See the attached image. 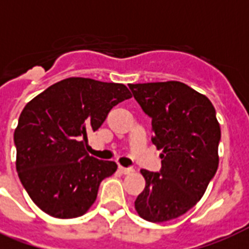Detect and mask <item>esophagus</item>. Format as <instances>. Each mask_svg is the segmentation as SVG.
Segmentation results:
<instances>
[{
  "label": "esophagus",
  "mask_w": 249,
  "mask_h": 249,
  "mask_svg": "<svg viewBox=\"0 0 249 249\" xmlns=\"http://www.w3.org/2000/svg\"><path fill=\"white\" fill-rule=\"evenodd\" d=\"M119 169H120L121 173H124V174H130L134 172L133 168H124V166H119Z\"/></svg>",
  "instance_id": "1"
}]
</instances>
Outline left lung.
<instances>
[{
  "instance_id": "left-lung-1",
  "label": "left lung",
  "mask_w": 249,
  "mask_h": 249,
  "mask_svg": "<svg viewBox=\"0 0 249 249\" xmlns=\"http://www.w3.org/2000/svg\"><path fill=\"white\" fill-rule=\"evenodd\" d=\"M152 121V143L161 150V169H142L144 190L134 201L150 222L185 214L204 195L218 168L220 124L208 98L179 81L129 84Z\"/></svg>"
}]
</instances>
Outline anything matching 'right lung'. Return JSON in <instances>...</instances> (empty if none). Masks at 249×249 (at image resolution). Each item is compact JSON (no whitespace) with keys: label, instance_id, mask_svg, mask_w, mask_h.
<instances>
[{"label":"right lung","instance_id":"add662e5","mask_svg":"<svg viewBox=\"0 0 249 249\" xmlns=\"http://www.w3.org/2000/svg\"><path fill=\"white\" fill-rule=\"evenodd\" d=\"M130 97L123 84L70 77L25 105L14 133L17 170L41 211L56 218L88 212L117 165L85 151L86 133L98 130L113 106Z\"/></svg>","mask_w":249,"mask_h":249}]
</instances>
